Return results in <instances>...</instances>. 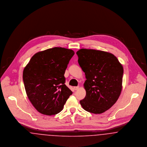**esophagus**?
<instances>
[{"label":"esophagus","instance_id":"1","mask_svg":"<svg viewBox=\"0 0 147 147\" xmlns=\"http://www.w3.org/2000/svg\"><path fill=\"white\" fill-rule=\"evenodd\" d=\"M74 89H75V90H77L78 88H79V86H75V87H74Z\"/></svg>","mask_w":147,"mask_h":147}]
</instances>
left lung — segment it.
Here are the masks:
<instances>
[{"label":"left lung","instance_id":"left-lung-1","mask_svg":"<svg viewBox=\"0 0 147 147\" xmlns=\"http://www.w3.org/2000/svg\"><path fill=\"white\" fill-rule=\"evenodd\" d=\"M78 62L85 72L86 95L80 100L85 111L100 114L118 99L122 88L123 68L114 55L93 49H81L76 53Z\"/></svg>","mask_w":147,"mask_h":147}]
</instances>
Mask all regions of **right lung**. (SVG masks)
<instances>
[{
  "mask_svg": "<svg viewBox=\"0 0 147 147\" xmlns=\"http://www.w3.org/2000/svg\"><path fill=\"white\" fill-rule=\"evenodd\" d=\"M72 50L55 47L34 55L24 68V84L33 106L47 116L59 113L72 92L66 86L64 74Z\"/></svg>",
  "mask_w": 147,
  "mask_h": 147,
  "instance_id": "right-lung-1",
  "label": "right lung"
}]
</instances>
